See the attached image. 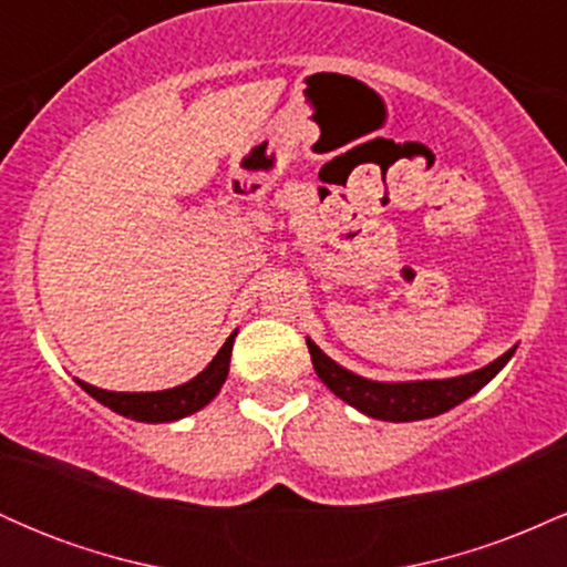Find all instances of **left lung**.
<instances>
[{"instance_id": "8db88e82", "label": "left lung", "mask_w": 567, "mask_h": 567, "mask_svg": "<svg viewBox=\"0 0 567 567\" xmlns=\"http://www.w3.org/2000/svg\"><path fill=\"white\" fill-rule=\"evenodd\" d=\"M309 347L311 365L324 386L333 392L338 400L347 405L357 408L360 413L370 415L379 421H394V424H405V421H424L434 415L447 413V410L461 405L477 394L485 383H491L504 370L506 362L512 360V347L498 360L487 362L485 368L472 370L466 375H455V379H429V381H373L365 375H357L330 360L324 351L317 347L311 338H306Z\"/></svg>"}]
</instances>
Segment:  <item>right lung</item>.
I'll list each match as a JSON object with an SVG mask.
<instances>
[{
  "label": "right lung",
  "mask_w": 567,
  "mask_h": 567,
  "mask_svg": "<svg viewBox=\"0 0 567 567\" xmlns=\"http://www.w3.org/2000/svg\"><path fill=\"white\" fill-rule=\"evenodd\" d=\"M234 338H237V330L226 338V343L213 357L210 365L194 375L192 381L173 389H162V392H109V389H97L93 383L80 379H76V383L90 396H95L101 405L112 408L114 413L125 415V419L141 421V424H173V421L186 419V415L197 413V410L216 400L220 386L226 383V375H229Z\"/></svg>",
  "instance_id": "1"
}]
</instances>
